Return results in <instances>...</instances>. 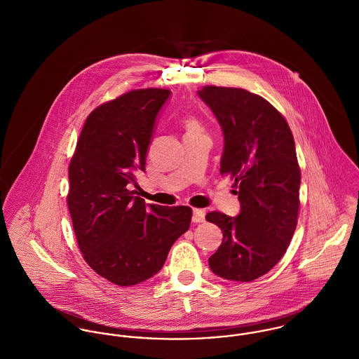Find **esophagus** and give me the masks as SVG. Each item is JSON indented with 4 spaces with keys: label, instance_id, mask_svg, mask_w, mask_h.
<instances>
[{
    "label": "esophagus",
    "instance_id": "obj_1",
    "mask_svg": "<svg viewBox=\"0 0 359 359\" xmlns=\"http://www.w3.org/2000/svg\"><path fill=\"white\" fill-rule=\"evenodd\" d=\"M205 212L203 210L199 208H194V215H192V221L194 222H203L205 221Z\"/></svg>",
    "mask_w": 359,
    "mask_h": 359
}]
</instances>
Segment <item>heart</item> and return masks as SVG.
I'll return each instance as SVG.
<instances>
[{"mask_svg":"<svg viewBox=\"0 0 359 359\" xmlns=\"http://www.w3.org/2000/svg\"><path fill=\"white\" fill-rule=\"evenodd\" d=\"M184 127H185L187 133H195V131H199V130H201L198 121H196L195 118H192V117H187V118L184 120Z\"/></svg>","mask_w":359,"mask_h":359,"instance_id":"obj_1","label":"heart"}]
</instances>
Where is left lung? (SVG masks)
Here are the masks:
<instances>
[{
	"label": "left lung",
	"instance_id": "8db88e82",
	"mask_svg": "<svg viewBox=\"0 0 359 359\" xmlns=\"http://www.w3.org/2000/svg\"><path fill=\"white\" fill-rule=\"evenodd\" d=\"M198 95L222 130L219 172L235 180L241 203L236 217L205 215L222 231L208 265L219 278L250 282L279 262L297 225L302 175L294 138L283 116L259 95L214 86Z\"/></svg>",
	"mask_w": 359,
	"mask_h": 359
}]
</instances>
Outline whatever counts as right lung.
Masks as SVG:
<instances>
[{
	"label": "right lung",
	"mask_w": 359,
	"mask_h": 359,
	"mask_svg": "<svg viewBox=\"0 0 359 359\" xmlns=\"http://www.w3.org/2000/svg\"><path fill=\"white\" fill-rule=\"evenodd\" d=\"M171 91H130L86 120L69 165L67 205L88 265L118 286L156 275L189 229L188 205H149L131 189L145 171L157 116Z\"/></svg>",
	"instance_id": "1"
}]
</instances>
